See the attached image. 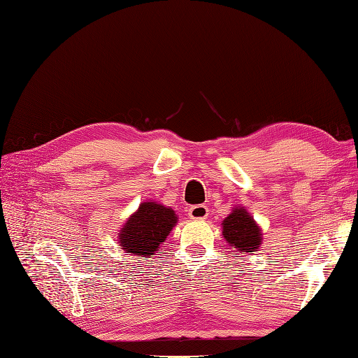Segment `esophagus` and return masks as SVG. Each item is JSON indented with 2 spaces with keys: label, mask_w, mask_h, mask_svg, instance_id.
Segmentation results:
<instances>
[{
  "label": "esophagus",
  "mask_w": 358,
  "mask_h": 358,
  "mask_svg": "<svg viewBox=\"0 0 358 358\" xmlns=\"http://www.w3.org/2000/svg\"><path fill=\"white\" fill-rule=\"evenodd\" d=\"M188 217H189V219H194V220H203L208 217V208L205 205L191 206L189 211H188Z\"/></svg>",
  "instance_id": "34e87169"
}]
</instances>
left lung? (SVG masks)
Segmentation results:
<instances>
[{"label":"left lung","mask_w":358,"mask_h":358,"mask_svg":"<svg viewBox=\"0 0 358 358\" xmlns=\"http://www.w3.org/2000/svg\"><path fill=\"white\" fill-rule=\"evenodd\" d=\"M223 238L240 252H257L263 241L259 226L245 208L235 206L222 223Z\"/></svg>","instance_id":"obj_1"}]
</instances>
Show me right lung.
Listing matches in <instances>:
<instances>
[{
	"mask_svg": "<svg viewBox=\"0 0 358 358\" xmlns=\"http://www.w3.org/2000/svg\"><path fill=\"white\" fill-rule=\"evenodd\" d=\"M176 223L178 215L171 208L156 202H143L121 228L120 246L127 255L150 258Z\"/></svg>",
	"mask_w": 358,
	"mask_h": 358,
	"instance_id": "right-lung-1",
	"label": "right lung"
}]
</instances>
